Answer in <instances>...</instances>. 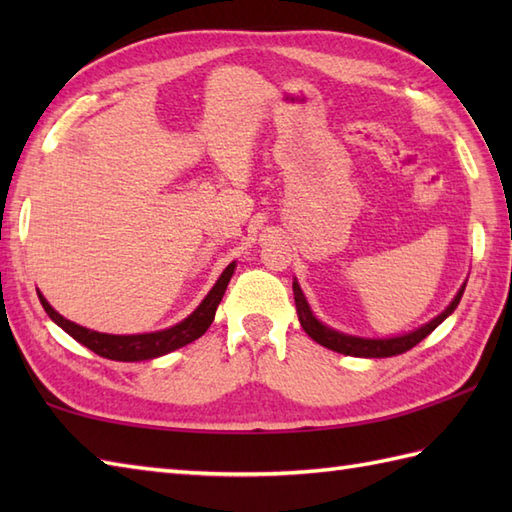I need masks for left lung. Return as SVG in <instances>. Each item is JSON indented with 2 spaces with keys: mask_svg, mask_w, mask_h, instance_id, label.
I'll return each instance as SVG.
<instances>
[{
  "mask_svg": "<svg viewBox=\"0 0 512 512\" xmlns=\"http://www.w3.org/2000/svg\"><path fill=\"white\" fill-rule=\"evenodd\" d=\"M466 284H462L460 292L455 295V299L451 301V306L444 310L442 314H438L436 319H431L429 323H424L422 328L400 334V336H389V339H363V336H352V334H343L339 330H332L328 325H323L317 317H314L306 297L297 284V279L292 281V292H295V303H297V314L301 321V328L306 330V334L310 336L312 341H317L319 345L328 347L332 352L339 354H347V356H361V358H385V356H396L411 350L413 345H418L422 339L438 328V325L449 317V314L458 308V303L464 295Z\"/></svg>",
  "mask_w": 512,
  "mask_h": 512,
  "instance_id": "1",
  "label": "left lung"
}]
</instances>
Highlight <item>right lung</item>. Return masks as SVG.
I'll list each match as a JSON object with an SVG mask.
<instances>
[{"label":"right lung","mask_w":512,"mask_h":512,"mask_svg":"<svg viewBox=\"0 0 512 512\" xmlns=\"http://www.w3.org/2000/svg\"><path fill=\"white\" fill-rule=\"evenodd\" d=\"M235 273V262L228 264L224 273L217 279V284L211 288L209 295L204 297V301L195 308L187 319L173 325V328L160 330V332H147V334H103V332H94L83 328V325H76L68 321L65 317L54 310L46 297L39 295V301L43 310L48 312V317L68 332L74 341H79L81 345L88 347L94 354H99L103 358H110V361H123V363H134V361H151V358L165 356L178 347L193 343L195 339L209 330V325L215 319V310L220 306V301L224 297V290L228 286Z\"/></svg>","instance_id":"obj_1"}]
</instances>
